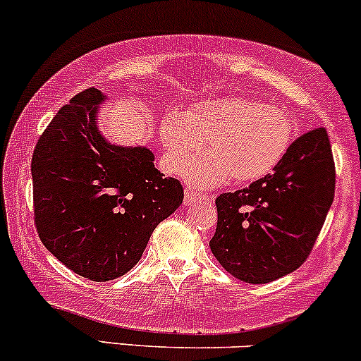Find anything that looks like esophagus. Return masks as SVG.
I'll use <instances>...</instances> for the list:
<instances>
[{"instance_id": "1", "label": "esophagus", "mask_w": 361, "mask_h": 361, "mask_svg": "<svg viewBox=\"0 0 361 361\" xmlns=\"http://www.w3.org/2000/svg\"><path fill=\"white\" fill-rule=\"evenodd\" d=\"M208 195H202L198 192H193V190H185V205H193V203L207 202Z\"/></svg>"}]
</instances>
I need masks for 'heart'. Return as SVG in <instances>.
Wrapping results in <instances>:
<instances>
[{
	"label": "heart",
	"mask_w": 361,
	"mask_h": 361,
	"mask_svg": "<svg viewBox=\"0 0 361 361\" xmlns=\"http://www.w3.org/2000/svg\"><path fill=\"white\" fill-rule=\"evenodd\" d=\"M166 163L185 173L207 145L208 156L186 173L195 190L227 183H250L271 175L282 163L294 139L290 117L274 106L242 97L203 101L186 111L169 109L159 123Z\"/></svg>",
	"instance_id": "1"
}]
</instances>
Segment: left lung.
Returning <instances> with one entry per match:
<instances>
[{"instance_id":"1","label":"left lung","mask_w":361,"mask_h":361,"mask_svg":"<svg viewBox=\"0 0 361 361\" xmlns=\"http://www.w3.org/2000/svg\"><path fill=\"white\" fill-rule=\"evenodd\" d=\"M334 198V163L326 129L298 137L271 175L215 200L212 254L249 284L288 276L305 262Z\"/></svg>"}]
</instances>
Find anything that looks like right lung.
I'll return each instance as SVG.
<instances>
[{
  "mask_svg": "<svg viewBox=\"0 0 361 361\" xmlns=\"http://www.w3.org/2000/svg\"><path fill=\"white\" fill-rule=\"evenodd\" d=\"M107 101L87 89L56 112L32 159L35 224L42 244L90 281H112L141 259L151 233L183 203L146 146L111 142L99 129Z\"/></svg>",
  "mask_w": 361,
  "mask_h": 361,
  "instance_id": "1",
  "label": "right lung"
}]
</instances>
